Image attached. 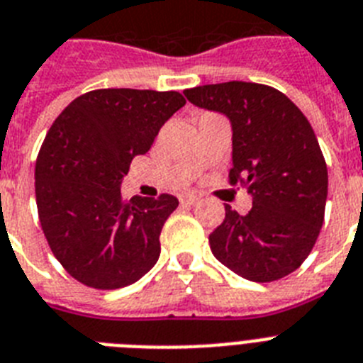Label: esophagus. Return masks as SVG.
<instances>
[{"mask_svg":"<svg viewBox=\"0 0 363 363\" xmlns=\"http://www.w3.org/2000/svg\"><path fill=\"white\" fill-rule=\"evenodd\" d=\"M199 199L201 197L196 196V194H184V196H181V203L182 205H188V206L197 205V203H199Z\"/></svg>","mask_w":363,"mask_h":363,"instance_id":"34e87169","label":"esophagus"}]
</instances>
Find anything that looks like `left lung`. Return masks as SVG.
<instances>
[{"mask_svg":"<svg viewBox=\"0 0 363 363\" xmlns=\"http://www.w3.org/2000/svg\"><path fill=\"white\" fill-rule=\"evenodd\" d=\"M190 103L227 116L233 127L230 182L252 197L245 216L225 205L210 234L212 255L236 275L271 282L306 260L321 230L328 173L312 125L282 92L266 84H205Z\"/></svg>","mask_w":363,"mask_h":363,"instance_id":"left-lung-1","label":"left lung"}]
</instances>
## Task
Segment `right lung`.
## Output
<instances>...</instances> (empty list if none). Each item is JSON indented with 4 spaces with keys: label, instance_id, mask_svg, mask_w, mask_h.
Returning a JSON list of instances; mask_svg holds the SVG:
<instances>
[{
    "label": "right lung",
    "instance_id": "add662e5",
    "mask_svg": "<svg viewBox=\"0 0 363 363\" xmlns=\"http://www.w3.org/2000/svg\"><path fill=\"white\" fill-rule=\"evenodd\" d=\"M184 103L179 92L103 88L73 99L51 125L36 158V206L55 258L75 280L118 290L157 264L179 201H123L120 188L133 158Z\"/></svg>",
    "mask_w": 363,
    "mask_h": 363
}]
</instances>
